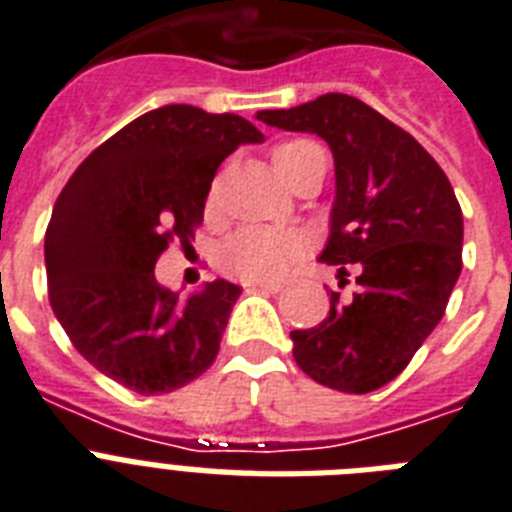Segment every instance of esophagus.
Returning a JSON list of instances; mask_svg holds the SVG:
<instances>
[{
    "label": "esophagus",
    "instance_id": "1",
    "mask_svg": "<svg viewBox=\"0 0 512 512\" xmlns=\"http://www.w3.org/2000/svg\"><path fill=\"white\" fill-rule=\"evenodd\" d=\"M252 289H260V292H268V294H278L286 289V281H252Z\"/></svg>",
    "mask_w": 512,
    "mask_h": 512
}]
</instances>
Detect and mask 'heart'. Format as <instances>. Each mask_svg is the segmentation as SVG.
Returning a JSON list of instances; mask_svg holds the SVG:
<instances>
[{
  "instance_id": "heart-1",
  "label": "heart",
  "mask_w": 512,
  "mask_h": 512,
  "mask_svg": "<svg viewBox=\"0 0 512 512\" xmlns=\"http://www.w3.org/2000/svg\"><path fill=\"white\" fill-rule=\"evenodd\" d=\"M323 149L310 139H292L273 149V168L286 184L321 157ZM305 252V239L292 228L244 226L228 236L218 252L220 268L242 281H270L284 276L289 265Z\"/></svg>"
}]
</instances>
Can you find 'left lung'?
<instances>
[{
	"label": "left lung",
	"mask_w": 512,
	"mask_h": 512,
	"mask_svg": "<svg viewBox=\"0 0 512 512\" xmlns=\"http://www.w3.org/2000/svg\"><path fill=\"white\" fill-rule=\"evenodd\" d=\"M265 126L321 136L336 194L321 263L355 270V294L315 328L292 331L294 360L339 392L381 389L442 321L463 270V213L450 178L413 136L347 94L263 110Z\"/></svg>",
	"instance_id": "1"
}]
</instances>
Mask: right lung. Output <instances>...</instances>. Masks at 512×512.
I'll list each match as a JSON object with an SVG mask.
<instances>
[{
	"label": "right lung",
	"instance_id": "add662e5",
	"mask_svg": "<svg viewBox=\"0 0 512 512\" xmlns=\"http://www.w3.org/2000/svg\"><path fill=\"white\" fill-rule=\"evenodd\" d=\"M263 141L239 115L168 105L131 120L70 176L44 236L49 305L97 371L165 394L213 365L242 289L215 278L181 297L157 284L155 263L173 236L194 239L220 162Z\"/></svg>",
	"mask_w": 512,
	"mask_h": 512
}]
</instances>
